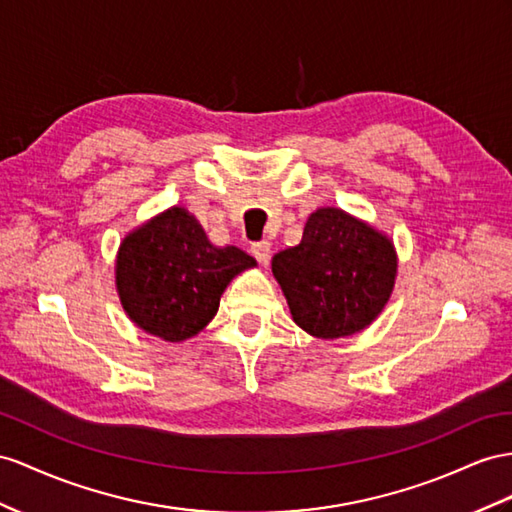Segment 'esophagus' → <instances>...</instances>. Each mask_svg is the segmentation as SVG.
<instances>
[{
    "mask_svg": "<svg viewBox=\"0 0 512 512\" xmlns=\"http://www.w3.org/2000/svg\"><path fill=\"white\" fill-rule=\"evenodd\" d=\"M251 253L259 261V264H268V259H270V242H266V240L253 242L251 244Z\"/></svg>",
    "mask_w": 512,
    "mask_h": 512,
    "instance_id": "1",
    "label": "esophagus"
}]
</instances>
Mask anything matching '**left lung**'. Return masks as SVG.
Instances as JSON below:
<instances>
[{
	"instance_id": "1",
	"label": "left lung",
	"mask_w": 512,
	"mask_h": 512,
	"mask_svg": "<svg viewBox=\"0 0 512 512\" xmlns=\"http://www.w3.org/2000/svg\"><path fill=\"white\" fill-rule=\"evenodd\" d=\"M396 266L385 235L335 207L313 212L300 244L272 257L294 322L320 339L372 324L389 300Z\"/></svg>"
}]
</instances>
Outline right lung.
Returning a JSON list of instances; mask_svg holds the SVG:
<instances>
[{"instance_id":"1","label":"right lung","mask_w":512,"mask_h":512,"mask_svg":"<svg viewBox=\"0 0 512 512\" xmlns=\"http://www.w3.org/2000/svg\"><path fill=\"white\" fill-rule=\"evenodd\" d=\"M251 266V255L214 246L194 216L173 207L123 240L116 287L140 329L183 342L216 316L229 281Z\"/></svg>"}]
</instances>
